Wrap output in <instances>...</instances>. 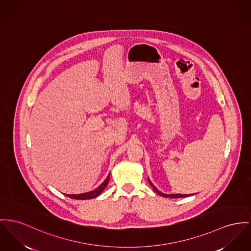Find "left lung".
<instances>
[{
	"instance_id": "left-lung-1",
	"label": "left lung",
	"mask_w": 251,
	"mask_h": 251,
	"mask_svg": "<svg viewBox=\"0 0 251 251\" xmlns=\"http://www.w3.org/2000/svg\"><path fill=\"white\" fill-rule=\"evenodd\" d=\"M148 179H149V178H148ZM149 183H150V184L152 186V188L154 189V191H155L158 195H160V196H162V197H166V198H184V197H188V196L191 195V194H184V195H183V194H165V193H162L161 191H159V190L153 185V184L151 183L150 179H149ZM192 195H193V194H192Z\"/></svg>"
}]
</instances>
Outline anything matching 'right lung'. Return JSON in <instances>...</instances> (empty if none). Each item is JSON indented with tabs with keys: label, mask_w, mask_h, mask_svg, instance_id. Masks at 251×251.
Returning a JSON list of instances; mask_svg holds the SVG:
<instances>
[{
	"label": "right lung",
	"mask_w": 251,
	"mask_h": 251,
	"mask_svg": "<svg viewBox=\"0 0 251 251\" xmlns=\"http://www.w3.org/2000/svg\"><path fill=\"white\" fill-rule=\"evenodd\" d=\"M109 177H110V173L108 174V176L106 177V179L102 182V184L99 185L97 188H95V189L92 190V191H89V192H86V193H82V194H75V195H69V194H67V196H68L69 198H72V199H76V200H88V199L96 198V197H98L100 193L103 191V189L105 188V186L108 184V182H109Z\"/></svg>",
	"instance_id": "right-lung-1"
}]
</instances>
